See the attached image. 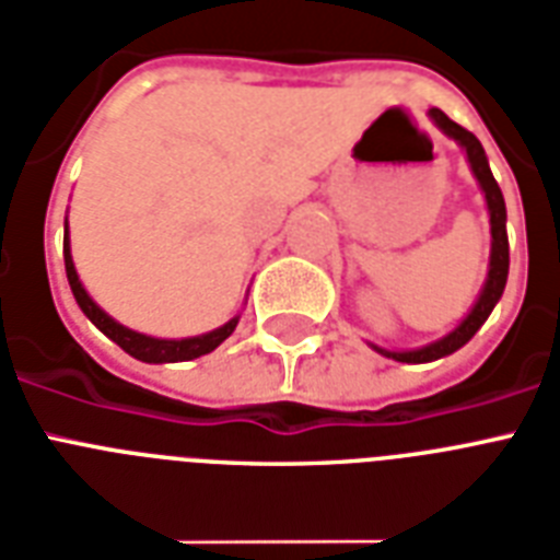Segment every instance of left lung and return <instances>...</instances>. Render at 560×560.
<instances>
[{"label": "left lung", "instance_id": "left-lung-1", "mask_svg": "<svg viewBox=\"0 0 560 560\" xmlns=\"http://www.w3.org/2000/svg\"><path fill=\"white\" fill-rule=\"evenodd\" d=\"M429 117L438 122L443 135H448L452 140H457L463 149H466V158H469V166L475 172L477 184L486 195V207H489V224H492V256H489V276H486V284L477 295L475 307L469 311V316L454 327L452 334H445L443 339L431 345H422V348H413V351H385L380 345H371L376 353H383L388 359H397V362H434V359H443L448 353L460 351L463 345L469 342L471 336L483 327V322L489 319V313L494 311V304L501 302L503 288H506L509 276V238H506V203H503V192L498 180H494L492 170H489V161H486V152L480 147V140L471 135L469 129H463L454 120L440 112V108H429Z\"/></svg>", "mask_w": 560, "mask_h": 560}]
</instances>
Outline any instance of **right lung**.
I'll return each mask as SVG.
<instances>
[{"label": "right lung", "instance_id": "obj_1", "mask_svg": "<svg viewBox=\"0 0 560 560\" xmlns=\"http://www.w3.org/2000/svg\"><path fill=\"white\" fill-rule=\"evenodd\" d=\"M62 256H66V276L68 284H71V293H74L77 304H80V311L85 313L91 319V325H97L103 334L117 342L122 351L129 353V357L140 359V362H152V365H161V362H186V359H198L203 353L215 351L218 345L224 342L226 336L233 334L235 325H238V316L230 319L226 325L215 327V330H209V334L201 336H186V339H154V336L138 334V330H131V327L120 325L108 316L103 307H100L89 293H85L83 281L77 276L74 270V258H71V241H68V221H66V241H62Z\"/></svg>", "mask_w": 560, "mask_h": 560}]
</instances>
